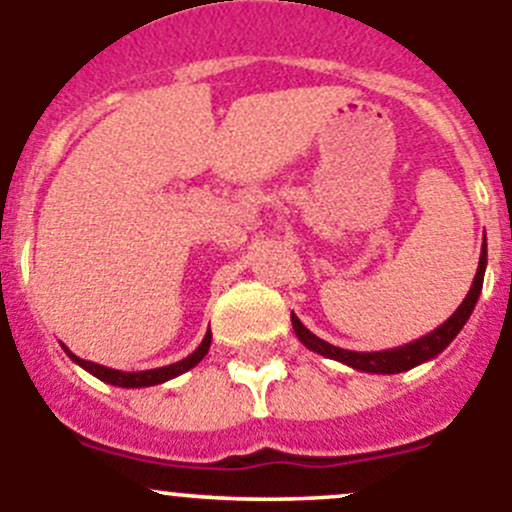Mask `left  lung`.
<instances>
[{"label":"left lung","instance_id":"obj_1","mask_svg":"<svg viewBox=\"0 0 512 512\" xmlns=\"http://www.w3.org/2000/svg\"><path fill=\"white\" fill-rule=\"evenodd\" d=\"M485 267H488V245H485L483 237V247H480V262H478V272L473 277V285H470V292L465 295L463 305L448 317L440 327H435L433 332L428 335L418 337V340L408 342V345L400 347H390V350H377V352H355V350H342V347L330 345V342L320 340L315 332L307 330L305 325L300 322V317L292 312V330H295L297 340L307 347V350L317 352L322 357H330V360L342 362V365L352 367V370L360 372H372V375H398V372L413 370V367L423 365V362L433 360L438 357L450 342L458 337V332L463 330L465 322L470 320L473 315L475 305H478V297L483 292V277H485Z\"/></svg>","mask_w":512,"mask_h":512}]
</instances>
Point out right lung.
Instances as JSON below:
<instances>
[{
  "label": "right lung",
  "instance_id": "1",
  "mask_svg": "<svg viewBox=\"0 0 512 512\" xmlns=\"http://www.w3.org/2000/svg\"><path fill=\"white\" fill-rule=\"evenodd\" d=\"M212 345V332L207 330L205 337H202L200 347H197L192 355L182 357L180 362H172V365H165V367H152V370H140V372H122V370H114V367H104L99 365V362H89V360H82V357L74 355L69 347H64V352L69 355V360L77 362L79 367H84V370L89 372V375L99 377L102 382H109V385H117V388H150V385H162V382L172 380V377L182 375V372L192 370V367L197 365V362L202 360V357L207 355V350H210Z\"/></svg>",
  "mask_w": 512,
  "mask_h": 512
}]
</instances>
